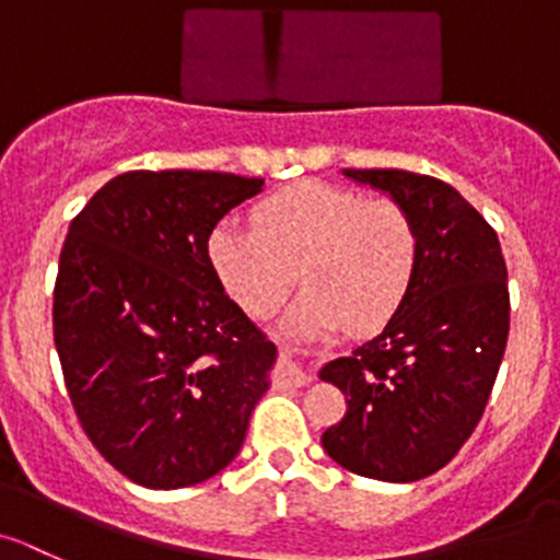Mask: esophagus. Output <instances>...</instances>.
I'll return each instance as SVG.
<instances>
[{"label": "esophagus", "mask_w": 560, "mask_h": 560, "mask_svg": "<svg viewBox=\"0 0 560 560\" xmlns=\"http://www.w3.org/2000/svg\"><path fill=\"white\" fill-rule=\"evenodd\" d=\"M279 378L292 386H306L312 381V375L295 362V351L287 348V345H281V351H279Z\"/></svg>", "instance_id": "1"}]
</instances>
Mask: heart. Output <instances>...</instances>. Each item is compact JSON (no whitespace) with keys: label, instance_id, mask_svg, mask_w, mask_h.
<instances>
[{"label":"heart","instance_id":"1","mask_svg":"<svg viewBox=\"0 0 560 560\" xmlns=\"http://www.w3.org/2000/svg\"><path fill=\"white\" fill-rule=\"evenodd\" d=\"M207 250L221 284L248 315H273L301 276L310 290L290 328L345 323L351 331H370L409 295L420 232L395 198L301 182L256 203L254 226L218 223Z\"/></svg>","mask_w":560,"mask_h":560}]
</instances>
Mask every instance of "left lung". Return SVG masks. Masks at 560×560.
Listing matches in <instances>:
<instances>
[{
  "label": "left lung",
  "instance_id": "left-lung-1",
  "mask_svg": "<svg viewBox=\"0 0 560 560\" xmlns=\"http://www.w3.org/2000/svg\"><path fill=\"white\" fill-rule=\"evenodd\" d=\"M342 174L409 209L420 262L384 331L320 370L348 404L323 447L364 478L411 483L445 467L483 417L509 342V268L498 232L447 182L398 168Z\"/></svg>",
  "mask_w": 560,
  "mask_h": 560
}]
</instances>
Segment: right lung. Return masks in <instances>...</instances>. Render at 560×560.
Instances as JSON below:
<instances>
[{"label":"right lung","mask_w":560,"mask_h":560,"mask_svg":"<svg viewBox=\"0 0 560 560\" xmlns=\"http://www.w3.org/2000/svg\"><path fill=\"white\" fill-rule=\"evenodd\" d=\"M265 179L129 171L68 226L55 281V348L82 431L149 489L232 464L276 345L223 292L209 234Z\"/></svg>","instance_id":"obj_1"}]
</instances>
